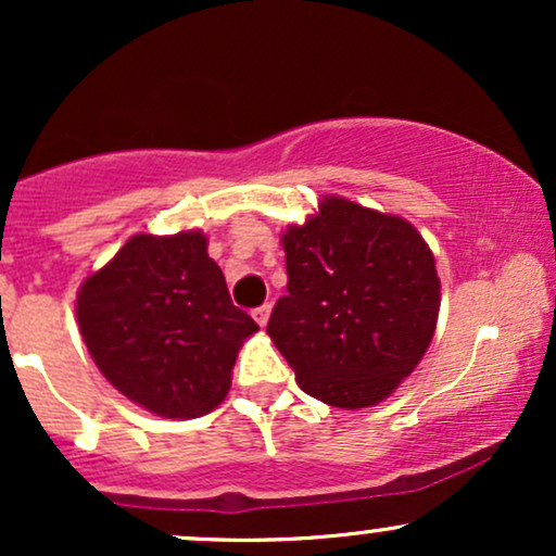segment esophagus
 <instances>
[{
    "label": "esophagus",
    "mask_w": 556,
    "mask_h": 556,
    "mask_svg": "<svg viewBox=\"0 0 556 556\" xmlns=\"http://www.w3.org/2000/svg\"><path fill=\"white\" fill-rule=\"evenodd\" d=\"M269 314H271V305H261V308L253 311V318H256L258 327H266V324H269Z\"/></svg>",
    "instance_id": "34e87169"
}]
</instances>
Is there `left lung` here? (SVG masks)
Segmentation results:
<instances>
[{
  "mask_svg": "<svg viewBox=\"0 0 556 556\" xmlns=\"http://www.w3.org/2000/svg\"><path fill=\"white\" fill-rule=\"evenodd\" d=\"M287 295L271 342L300 389L331 407L381 402L429 350L439 316L431 248L402 216L327 195L282 235Z\"/></svg>",
  "mask_w": 556,
  "mask_h": 556,
  "instance_id": "left-lung-1",
  "label": "left lung"
}]
</instances>
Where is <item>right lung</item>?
I'll return each instance as SVG.
<instances>
[{
  "instance_id": "1",
  "label": "right lung",
  "mask_w": 556,
  "mask_h": 556,
  "mask_svg": "<svg viewBox=\"0 0 556 556\" xmlns=\"http://www.w3.org/2000/svg\"><path fill=\"white\" fill-rule=\"evenodd\" d=\"M206 235H132L78 290V327L106 381L162 418L225 400L242 342L258 331L229 300Z\"/></svg>"
}]
</instances>
